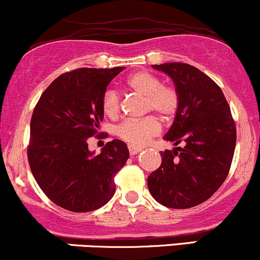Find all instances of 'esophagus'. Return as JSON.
Instances as JSON below:
<instances>
[{
  "label": "esophagus",
  "mask_w": 260,
  "mask_h": 260,
  "mask_svg": "<svg viewBox=\"0 0 260 260\" xmlns=\"http://www.w3.org/2000/svg\"><path fill=\"white\" fill-rule=\"evenodd\" d=\"M139 152H141V148H137V147H133V146H129V153L131 155L137 154Z\"/></svg>",
  "instance_id": "obj_1"
}]
</instances>
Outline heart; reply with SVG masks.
<instances>
[{
	"label": "heart",
	"mask_w": 260,
	"mask_h": 260,
	"mask_svg": "<svg viewBox=\"0 0 260 260\" xmlns=\"http://www.w3.org/2000/svg\"><path fill=\"white\" fill-rule=\"evenodd\" d=\"M127 86L134 92L145 97L143 113H155L161 120H172L179 111L180 94L172 85H164L160 78L148 72H137L127 79ZM102 109L109 118H115L120 112V94L108 88L102 96ZM160 125L153 115L142 119H126L115 129L120 140L133 147H142L149 139L157 135Z\"/></svg>",
	"instance_id": "1"
}]
</instances>
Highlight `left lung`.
Masks as SVG:
<instances>
[{
    "label": "left lung",
    "instance_id": "obj_1",
    "mask_svg": "<svg viewBox=\"0 0 260 260\" xmlns=\"http://www.w3.org/2000/svg\"><path fill=\"white\" fill-rule=\"evenodd\" d=\"M173 79L180 106L164 140L176 146L160 152L161 164L147 179L148 190L168 208L187 209L206 202L230 172L236 124L221 88L186 63L154 64Z\"/></svg>",
    "mask_w": 260,
    "mask_h": 260
}]
</instances>
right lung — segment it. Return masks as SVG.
I'll return each instance as SVG.
<instances>
[{"label": "right lung", "instance_id": "obj_1", "mask_svg": "<svg viewBox=\"0 0 260 260\" xmlns=\"http://www.w3.org/2000/svg\"><path fill=\"white\" fill-rule=\"evenodd\" d=\"M124 68H79L59 75L42 92L30 121L27 160L44 193L75 213L103 207L115 192L114 176L129 158L126 143L113 140L100 154L87 140L99 136L107 85Z\"/></svg>", "mask_w": 260, "mask_h": 260}]
</instances>
